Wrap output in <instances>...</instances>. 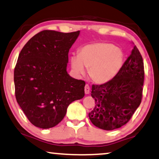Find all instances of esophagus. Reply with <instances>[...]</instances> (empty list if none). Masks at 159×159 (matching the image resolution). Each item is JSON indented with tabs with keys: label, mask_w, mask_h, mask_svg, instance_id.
<instances>
[{
	"label": "esophagus",
	"mask_w": 159,
	"mask_h": 159,
	"mask_svg": "<svg viewBox=\"0 0 159 159\" xmlns=\"http://www.w3.org/2000/svg\"><path fill=\"white\" fill-rule=\"evenodd\" d=\"M90 92V87L88 84H86L84 87V92L86 94H88Z\"/></svg>",
	"instance_id": "34e87169"
}]
</instances>
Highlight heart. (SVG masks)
I'll list each match as a JSON object with an SVG mask.
<instances>
[{
  "instance_id": "heart-1",
  "label": "heart",
  "mask_w": 159,
  "mask_h": 159,
  "mask_svg": "<svg viewBox=\"0 0 159 159\" xmlns=\"http://www.w3.org/2000/svg\"><path fill=\"white\" fill-rule=\"evenodd\" d=\"M124 64L120 48L105 42H94L82 46L78 55H72L70 65L78 76L84 75L89 67V77L99 84L107 82L116 76Z\"/></svg>"
}]
</instances>
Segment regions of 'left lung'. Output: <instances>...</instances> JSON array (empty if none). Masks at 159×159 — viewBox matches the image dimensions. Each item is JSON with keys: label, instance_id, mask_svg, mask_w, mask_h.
I'll use <instances>...</instances> for the list:
<instances>
[{"label": "left lung", "instance_id": "1", "mask_svg": "<svg viewBox=\"0 0 159 159\" xmlns=\"http://www.w3.org/2000/svg\"><path fill=\"white\" fill-rule=\"evenodd\" d=\"M143 81V58L134 45L131 55L113 79L102 84H92L91 95L96 105L89 113L92 123L107 131L127 123L141 102Z\"/></svg>", "mask_w": 159, "mask_h": 159}]
</instances>
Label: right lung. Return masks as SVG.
<instances>
[{"mask_svg":"<svg viewBox=\"0 0 159 159\" xmlns=\"http://www.w3.org/2000/svg\"><path fill=\"white\" fill-rule=\"evenodd\" d=\"M80 31L43 30L28 40L14 70L18 104L34 126L52 128L64 118L69 105L84 96L85 82L67 72L68 52Z\"/></svg>","mask_w":159,"mask_h":159,"instance_id":"right-lung-1","label":"right lung"}]
</instances>
